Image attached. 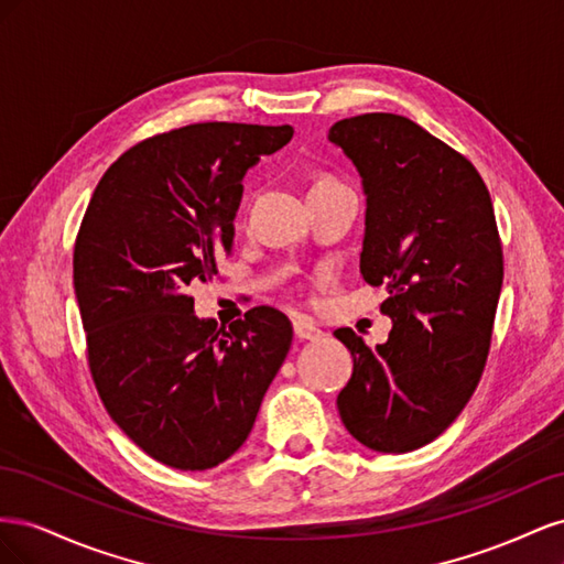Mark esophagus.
Masks as SVG:
<instances>
[{"mask_svg": "<svg viewBox=\"0 0 564 564\" xmlns=\"http://www.w3.org/2000/svg\"><path fill=\"white\" fill-rule=\"evenodd\" d=\"M294 336H296L299 340H313V338L319 336V329L315 327L313 322H308V319H296V322H294Z\"/></svg>", "mask_w": 564, "mask_h": 564, "instance_id": "obj_1", "label": "esophagus"}]
</instances>
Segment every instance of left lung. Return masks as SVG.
<instances>
[{
    "label": "left lung",
    "instance_id": "8db88e82",
    "mask_svg": "<svg viewBox=\"0 0 564 564\" xmlns=\"http://www.w3.org/2000/svg\"><path fill=\"white\" fill-rule=\"evenodd\" d=\"M329 141L362 176L360 272L388 289L392 319L377 348L334 332L352 355L338 414L365 447L404 454L445 433L482 377L503 282L497 218L477 169L412 119L348 117Z\"/></svg>",
    "mask_w": 564,
    "mask_h": 564
}]
</instances>
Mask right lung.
<instances>
[{
  "label": "right lung",
  "mask_w": 564,
  "mask_h": 564,
  "mask_svg": "<svg viewBox=\"0 0 564 564\" xmlns=\"http://www.w3.org/2000/svg\"><path fill=\"white\" fill-rule=\"evenodd\" d=\"M294 129L207 122L129 148L98 181L73 280L89 369L108 414L178 470L224 464L249 437L292 348V322L259 305L218 327L187 289L232 251L247 169Z\"/></svg>",
  "instance_id": "obj_1"
}]
</instances>
